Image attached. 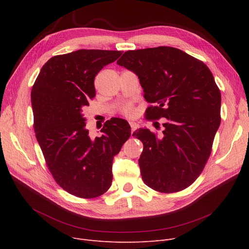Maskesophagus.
<instances>
[{"mask_svg":"<svg viewBox=\"0 0 249 249\" xmlns=\"http://www.w3.org/2000/svg\"><path fill=\"white\" fill-rule=\"evenodd\" d=\"M129 124H130V127H131V131H132V133L135 131V130L137 129V127H138V125L135 123V122H129Z\"/></svg>","mask_w":249,"mask_h":249,"instance_id":"obj_1","label":"esophagus"}]
</instances>
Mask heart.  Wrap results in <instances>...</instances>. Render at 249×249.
Instances as JSON below:
<instances>
[{
    "label": "heart",
    "instance_id": "obj_1",
    "mask_svg": "<svg viewBox=\"0 0 249 249\" xmlns=\"http://www.w3.org/2000/svg\"><path fill=\"white\" fill-rule=\"evenodd\" d=\"M119 111H120V113H122L125 116H131L133 114V107H132V105L127 104V105L122 106L119 109Z\"/></svg>",
    "mask_w": 249,
    "mask_h": 249
}]
</instances>
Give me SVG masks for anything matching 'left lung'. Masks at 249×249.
<instances>
[{"mask_svg": "<svg viewBox=\"0 0 249 249\" xmlns=\"http://www.w3.org/2000/svg\"><path fill=\"white\" fill-rule=\"evenodd\" d=\"M117 63L138 75L144 99L153 104L147 119L165 118L160 137L147 128L132 134L143 143V181L160 193L185 190L203 172L221 122V93L211 71L169 46L128 50Z\"/></svg>", "mask_w": 249, "mask_h": 249, "instance_id": "8db88e82", "label": "left lung"}]
</instances>
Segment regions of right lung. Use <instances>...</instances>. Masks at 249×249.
Here are the masks:
<instances>
[{"label":"right lung","mask_w":249,"mask_h":249,"mask_svg":"<svg viewBox=\"0 0 249 249\" xmlns=\"http://www.w3.org/2000/svg\"><path fill=\"white\" fill-rule=\"evenodd\" d=\"M122 51L80 49L51 57L31 90L34 131L57 184L77 198L93 199L111 187L112 163L131 135L127 121L112 118L91 139L83 110L96 96L95 76Z\"/></svg>","instance_id":"add662e5"}]
</instances>
